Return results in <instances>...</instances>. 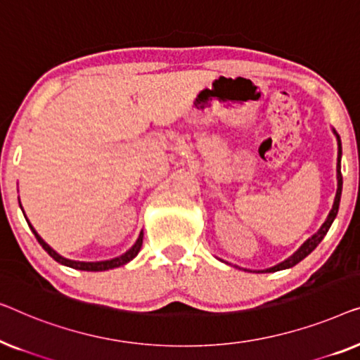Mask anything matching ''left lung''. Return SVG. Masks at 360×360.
<instances>
[{
  "mask_svg": "<svg viewBox=\"0 0 360 360\" xmlns=\"http://www.w3.org/2000/svg\"><path fill=\"white\" fill-rule=\"evenodd\" d=\"M333 131H334V135H336V139H338V191H336V197H334V204H333V209L330 212V215H328L325 224L321 225V229L318 230L311 238H308V240L303 243L300 248H298V251L293 252V255L288 257V259H285L283 262H281V264H277L274 267H269V269H266L262 272H276V271L288 269V267H293L295 264H298V262H300L302 259H305V257L310 255V252L315 250L318 245H320L321 240L325 238V235L328 233V230H330V226L334 221V219H336L338 210H339V200H341V192H342V174H341L342 150H341V140H339V135L336 134V130H333Z\"/></svg>",
  "mask_w": 360,
  "mask_h": 360,
  "instance_id": "left-lung-1",
  "label": "left lung"
}]
</instances>
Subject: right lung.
<instances>
[{
  "label": "right lung",
  "instance_id": "1",
  "mask_svg": "<svg viewBox=\"0 0 360 360\" xmlns=\"http://www.w3.org/2000/svg\"><path fill=\"white\" fill-rule=\"evenodd\" d=\"M29 224V221H27ZM30 230H32V233L35 235V238H37V241L40 243V246L44 248L45 251L49 252L50 256L53 257L55 261L60 262V264L63 266H68V267H73V269H79V271H89V272H98V271H109V269H114V267H120L124 264H127V262H130L134 257L139 255L140 248H141V243H143V231H140V236L139 240L135 241V245L130 248V250L127 252H124L122 256L119 257H114V259H109V261H98V262H81V261H72V259H67V257L60 256L57 251H53L52 248H50L47 243H45L42 238L39 236V233L34 230V226L29 224Z\"/></svg>",
  "mask_w": 360,
  "mask_h": 360
}]
</instances>
